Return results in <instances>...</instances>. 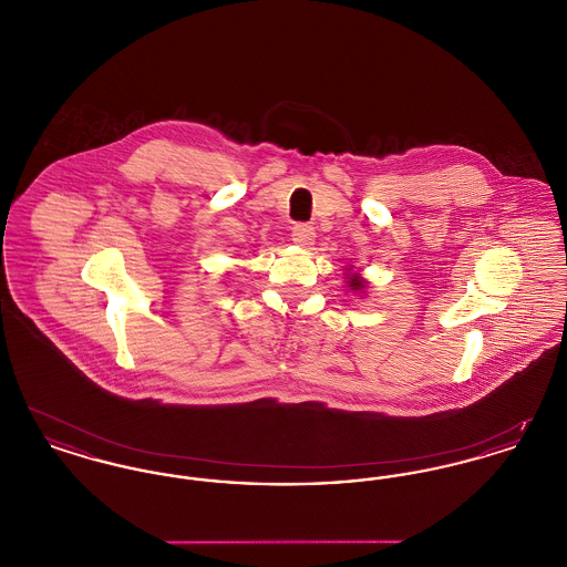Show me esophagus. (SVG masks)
I'll return each mask as SVG.
<instances>
[{
  "label": "esophagus",
  "instance_id": "1",
  "mask_svg": "<svg viewBox=\"0 0 567 567\" xmlns=\"http://www.w3.org/2000/svg\"><path fill=\"white\" fill-rule=\"evenodd\" d=\"M315 227L312 225H308V223H297L296 227H293V231H291V238H293V243L297 246H310V244L315 243Z\"/></svg>",
  "mask_w": 567,
  "mask_h": 567
}]
</instances>
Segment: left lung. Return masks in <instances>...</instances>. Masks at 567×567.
<instances>
[{
	"label": "left lung",
	"instance_id": "8db88e82",
	"mask_svg": "<svg viewBox=\"0 0 567 567\" xmlns=\"http://www.w3.org/2000/svg\"><path fill=\"white\" fill-rule=\"evenodd\" d=\"M349 287L354 289V291H359V289L365 287V280L359 274H352L351 278H349Z\"/></svg>",
	"mask_w": 567,
	"mask_h": 567
}]
</instances>
